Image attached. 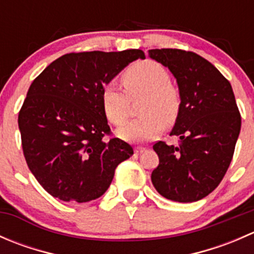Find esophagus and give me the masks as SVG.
I'll list each match as a JSON object with an SVG mask.
<instances>
[{
    "label": "esophagus",
    "instance_id": "esophagus-1",
    "mask_svg": "<svg viewBox=\"0 0 254 254\" xmlns=\"http://www.w3.org/2000/svg\"><path fill=\"white\" fill-rule=\"evenodd\" d=\"M146 151L145 147H142V146H137V147H135V153L136 155H140V153H143Z\"/></svg>",
    "mask_w": 254,
    "mask_h": 254
}]
</instances>
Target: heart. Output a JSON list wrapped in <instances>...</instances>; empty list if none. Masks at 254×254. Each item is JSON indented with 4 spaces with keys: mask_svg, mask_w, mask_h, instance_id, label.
I'll return each instance as SVG.
<instances>
[{
    "mask_svg": "<svg viewBox=\"0 0 254 254\" xmlns=\"http://www.w3.org/2000/svg\"><path fill=\"white\" fill-rule=\"evenodd\" d=\"M122 82L127 95L114 83L106 84L102 89V107L112 124H124L129 113V98L143 96L139 109L142 117L118 130L123 140L137 143L150 141L162 132L165 123L171 124L178 117L181 94L161 64L139 61L123 73Z\"/></svg>",
    "mask_w": 254,
    "mask_h": 254,
    "instance_id": "obj_1",
    "label": "heart"
}]
</instances>
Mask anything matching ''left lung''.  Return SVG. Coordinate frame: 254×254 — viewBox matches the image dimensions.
<instances>
[{
	"label": "left lung",
	"mask_w": 254,
	"mask_h": 254,
	"mask_svg": "<svg viewBox=\"0 0 254 254\" xmlns=\"http://www.w3.org/2000/svg\"><path fill=\"white\" fill-rule=\"evenodd\" d=\"M148 56L168 67L181 94V109L171 131L181 139L179 145H153L160 163L151 181L166 199L198 201L219 186L234 156L241 130L234 91L221 72L198 54L152 49Z\"/></svg>",
	"instance_id": "8db88e82"
}]
</instances>
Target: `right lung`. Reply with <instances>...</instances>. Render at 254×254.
<instances>
[{
  "label": "right lung",
  "mask_w": 254,
  "mask_h": 254,
  "mask_svg": "<svg viewBox=\"0 0 254 254\" xmlns=\"http://www.w3.org/2000/svg\"><path fill=\"white\" fill-rule=\"evenodd\" d=\"M145 54L84 51L63 55L28 89L18 115L22 147L30 172L49 194L87 203L111 186L115 168L134 153L111 135L102 89L125 66Z\"/></svg>",
  "instance_id": "obj_1"
}]
</instances>
